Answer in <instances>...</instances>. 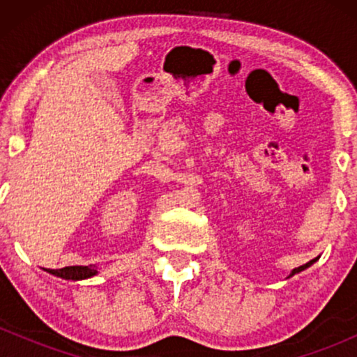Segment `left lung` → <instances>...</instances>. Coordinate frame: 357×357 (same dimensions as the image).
I'll return each instance as SVG.
<instances>
[{"mask_svg":"<svg viewBox=\"0 0 357 357\" xmlns=\"http://www.w3.org/2000/svg\"><path fill=\"white\" fill-rule=\"evenodd\" d=\"M317 260H319V257H317V258H314V260L307 261V264H305V265H301V267L294 268V270H292V272H290V275H289V278H290V277H292V275H296V273H298V272H302V270L309 268V267H310V265H312V264H315V261H317Z\"/></svg>","mask_w":357,"mask_h":357,"instance_id":"left-lung-1","label":"left lung"}]
</instances>
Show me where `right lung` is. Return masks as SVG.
<instances>
[{
  "instance_id": "1",
  "label": "right lung",
  "mask_w": 357,
  "mask_h": 357,
  "mask_svg": "<svg viewBox=\"0 0 357 357\" xmlns=\"http://www.w3.org/2000/svg\"><path fill=\"white\" fill-rule=\"evenodd\" d=\"M45 272L52 273V275L65 278V280H85V278H92L99 273V268L96 265H89V267H84V265H75V267H65L59 270H50L47 268Z\"/></svg>"
}]
</instances>
